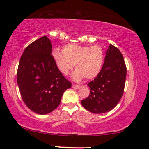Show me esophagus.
Returning <instances> with one entry per match:
<instances>
[{"label": "esophagus", "instance_id": "34e87169", "mask_svg": "<svg viewBox=\"0 0 149 149\" xmlns=\"http://www.w3.org/2000/svg\"><path fill=\"white\" fill-rule=\"evenodd\" d=\"M72 87H73V88H74V89H78V88H79V87H80V86H79V85L73 84L72 85Z\"/></svg>", "mask_w": 149, "mask_h": 149}]
</instances>
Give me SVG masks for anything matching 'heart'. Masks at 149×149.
I'll return each instance as SVG.
<instances>
[{
    "label": "heart",
    "mask_w": 149,
    "mask_h": 149,
    "mask_svg": "<svg viewBox=\"0 0 149 149\" xmlns=\"http://www.w3.org/2000/svg\"><path fill=\"white\" fill-rule=\"evenodd\" d=\"M52 55L59 72L63 75L69 74L75 64L76 70L73 78L76 81L84 77L87 79L95 78L101 72L104 62V52L99 45L68 44L63 46L62 51L54 49Z\"/></svg>",
    "instance_id": "b5f03b06"
}]
</instances>
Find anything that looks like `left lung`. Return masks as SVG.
<instances>
[{
	"mask_svg": "<svg viewBox=\"0 0 149 149\" xmlns=\"http://www.w3.org/2000/svg\"><path fill=\"white\" fill-rule=\"evenodd\" d=\"M126 75L123 56L117 47L110 44L101 72L87 84L90 93L81 101V105L94 113H103L113 109L123 94Z\"/></svg>",
	"mask_w": 149,
	"mask_h": 149,
	"instance_id": "left-lung-1",
	"label": "left lung"
}]
</instances>
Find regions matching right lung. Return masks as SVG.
<instances>
[{
	"label": "right lung",
	"mask_w": 149,
	"mask_h": 149,
	"mask_svg": "<svg viewBox=\"0 0 149 149\" xmlns=\"http://www.w3.org/2000/svg\"><path fill=\"white\" fill-rule=\"evenodd\" d=\"M51 42L43 36L28 45L21 56L17 83L22 100L34 113L53 111L72 83L59 72L52 55Z\"/></svg>",
	"instance_id": "right-lung-1"
}]
</instances>
